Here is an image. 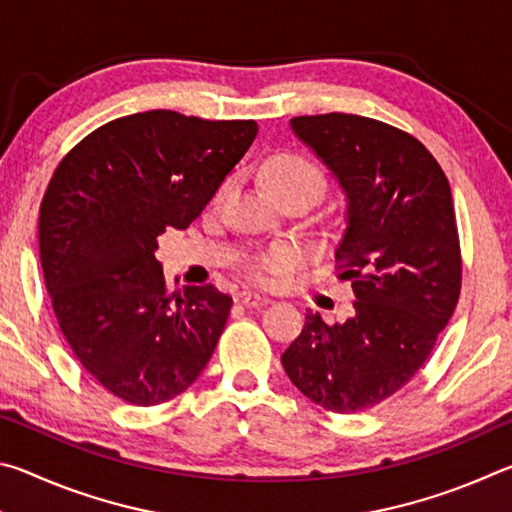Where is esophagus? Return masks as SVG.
Wrapping results in <instances>:
<instances>
[{
	"instance_id": "esophagus-1",
	"label": "esophagus",
	"mask_w": 512,
	"mask_h": 512,
	"mask_svg": "<svg viewBox=\"0 0 512 512\" xmlns=\"http://www.w3.org/2000/svg\"><path fill=\"white\" fill-rule=\"evenodd\" d=\"M237 300L246 307H264V305H268V302H271V298L259 296V293H255V291H241Z\"/></svg>"
}]
</instances>
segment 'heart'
I'll list each match as a JSON object with an SVG mask.
<instances>
[{"instance_id": "b5f03b06", "label": "heart", "mask_w": 512, "mask_h": 512, "mask_svg": "<svg viewBox=\"0 0 512 512\" xmlns=\"http://www.w3.org/2000/svg\"><path fill=\"white\" fill-rule=\"evenodd\" d=\"M264 183L268 192L302 189L311 198H318L325 189V178L314 162L298 153H277L264 164ZM300 262V250L291 244H275L257 255L248 266V275L255 282H273L289 275Z\"/></svg>"}]
</instances>
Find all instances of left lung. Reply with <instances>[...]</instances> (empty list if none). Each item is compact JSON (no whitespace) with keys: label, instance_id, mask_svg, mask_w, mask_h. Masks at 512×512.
I'll list each match as a JSON object with an SVG mask.
<instances>
[{"label":"left lung","instance_id":"left-lung-1","mask_svg":"<svg viewBox=\"0 0 512 512\" xmlns=\"http://www.w3.org/2000/svg\"><path fill=\"white\" fill-rule=\"evenodd\" d=\"M289 124L345 196L334 257L354 311L334 325L307 311L282 366L314 404L357 413L400 391L454 314L461 248L452 189L436 158L400 128L345 112Z\"/></svg>","mask_w":512,"mask_h":512}]
</instances>
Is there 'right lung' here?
I'll use <instances>...</instances> for the list:
<instances>
[{
    "label": "right lung",
    "mask_w": 512,
    "mask_h": 512,
    "mask_svg": "<svg viewBox=\"0 0 512 512\" xmlns=\"http://www.w3.org/2000/svg\"><path fill=\"white\" fill-rule=\"evenodd\" d=\"M255 135L253 119L135 112L54 171L38 223L51 305L83 368L128 404L173 400L212 357L232 298L212 284L169 293L155 250L203 212Z\"/></svg>",
    "instance_id": "obj_1"
}]
</instances>
